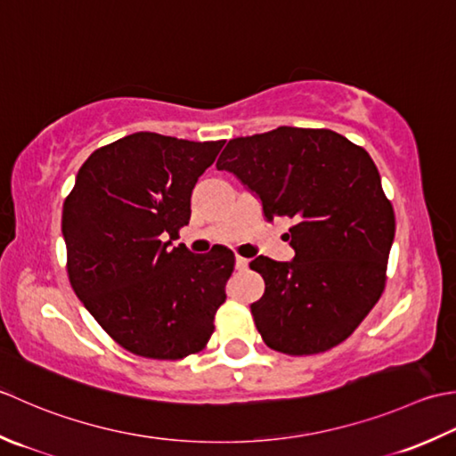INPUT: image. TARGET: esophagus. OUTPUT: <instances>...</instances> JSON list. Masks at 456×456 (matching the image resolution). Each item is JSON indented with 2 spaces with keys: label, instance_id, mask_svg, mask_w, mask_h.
Listing matches in <instances>:
<instances>
[{
  "label": "esophagus",
  "instance_id": "obj_1",
  "mask_svg": "<svg viewBox=\"0 0 456 456\" xmlns=\"http://www.w3.org/2000/svg\"><path fill=\"white\" fill-rule=\"evenodd\" d=\"M248 264H249V259H248V257L236 256V267H238V269H246V267H248Z\"/></svg>",
  "mask_w": 456,
  "mask_h": 456
}]
</instances>
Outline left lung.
I'll use <instances>...</instances> for the list:
<instances>
[{
    "label": "left lung",
    "instance_id": "1",
    "mask_svg": "<svg viewBox=\"0 0 456 456\" xmlns=\"http://www.w3.org/2000/svg\"><path fill=\"white\" fill-rule=\"evenodd\" d=\"M216 167L262 199L267 220H293V262L259 256L249 264L265 281L252 303L265 345L309 356L345 342L384 293L395 234L368 151L332 129L281 126L230 139Z\"/></svg>",
    "mask_w": 456,
    "mask_h": 456
}]
</instances>
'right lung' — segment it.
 I'll list each match as a JSON object with an SVG mask.
<instances>
[{"instance_id":"right-lung-1","label":"right lung","mask_w":456,"mask_h":456,"mask_svg":"<svg viewBox=\"0 0 456 456\" xmlns=\"http://www.w3.org/2000/svg\"><path fill=\"white\" fill-rule=\"evenodd\" d=\"M220 142L137 132L82 163L62 207L74 293L119 346L153 360L197 354L215 332L234 272L232 249L171 246ZM170 240H167L166 238Z\"/></svg>"}]
</instances>
